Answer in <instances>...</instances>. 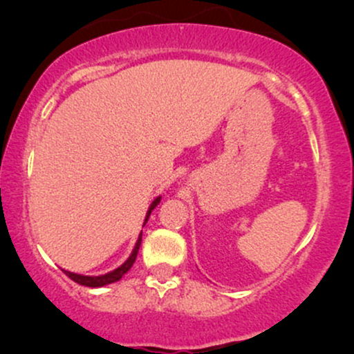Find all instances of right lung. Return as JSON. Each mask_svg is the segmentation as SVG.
<instances>
[{
	"label": "right lung",
	"instance_id": "add662e5",
	"mask_svg": "<svg viewBox=\"0 0 354 354\" xmlns=\"http://www.w3.org/2000/svg\"><path fill=\"white\" fill-rule=\"evenodd\" d=\"M160 200H161V198H156V200H154V201L151 203V206H149V209H148V214H146V221H148L149 214H151V211H153L154 208H156L158 203H160ZM141 236H143V234H140V239H138V243H136L135 250H133L131 256H129V258L126 259V263H123V265H121L120 268H118V270L111 271V273L103 274V276H83V274L70 273V271H64V273H66L68 278H71L73 281H76V283L83 284V286H89V288L106 286V284H111V283L120 281V279L123 278V274H126V273H128L129 270H131L133 263L136 261L138 251H140V245H141Z\"/></svg>",
	"mask_w": 354,
	"mask_h": 354
}]
</instances>
